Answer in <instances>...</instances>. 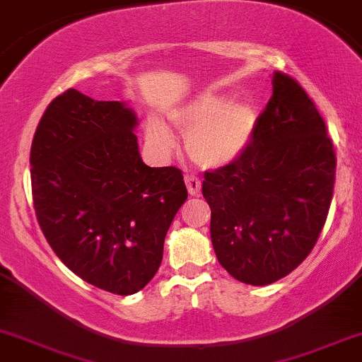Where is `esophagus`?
<instances>
[{"label": "esophagus", "instance_id": "esophagus-1", "mask_svg": "<svg viewBox=\"0 0 362 362\" xmlns=\"http://www.w3.org/2000/svg\"><path fill=\"white\" fill-rule=\"evenodd\" d=\"M185 185L190 195H199V192H201V180L197 177H185Z\"/></svg>", "mask_w": 362, "mask_h": 362}]
</instances>
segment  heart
Wrapping results in <instances>:
<instances>
[{"label": "heart", "instance_id": "b5f03b06", "mask_svg": "<svg viewBox=\"0 0 362 362\" xmlns=\"http://www.w3.org/2000/svg\"><path fill=\"white\" fill-rule=\"evenodd\" d=\"M167 122L178 134H185L187 156L202 170L228 167L243 155L257 126V114L250 105L230 102L218 91H202L167 112ZM144 136L156 151L168 155L175 138L163 124L149 120Z\"/></svg>", "mask_w": 362, "mask_h": 362}]
</instances>
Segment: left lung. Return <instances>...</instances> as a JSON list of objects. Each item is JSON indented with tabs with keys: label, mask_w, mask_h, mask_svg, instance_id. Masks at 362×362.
I'll list each match as a JSON object with an SVG mask.
<instances>
[{
	"label": "left lung",
	"mask_w": 362,
	"mask_h": 362,
	"mask_svg": "<svg viewBox=\"0 0 362 362\" xmlns=\"http://www.w3.org/2000/svg\"><path fill=\"white\" fill-rule=\"evenodd\" d=\"M335 165L315 103L300 83L276 71L248 148L202 182L211 242L230 276L267 286L308 257L330 209Z\"/></svg>",
	"instance_id": "obj_1"
}]
</instances>
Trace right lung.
<instances>
[{
	"instance_id": "obj_1",
	"label": "right lung",
	"mask_w": 362,
	"mask_h": 362,
	"mask_svg": "<svg viewBox=\"0 0 362 362\" xmlns=\"http://www.w3.org/2000/svg\"><path fill=\"white\" fill-rule=\"evenodd\" d=\"M136 112L78 90L56 97L30 149L40 230L69 271L129 296L155 277L163 243L187 199L175 167H148L139 155Z\"/></svg>"
}]
</instances>
